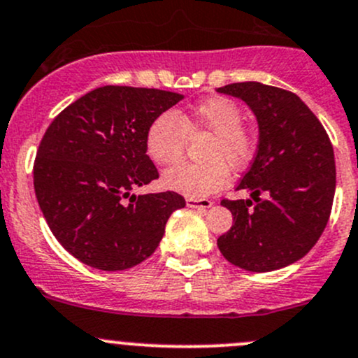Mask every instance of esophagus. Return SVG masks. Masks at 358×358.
Masks as SVG:
<instances>
[{"mask_svg": "<svg viewBox=\"0 0 358 358\" xmlns=\"http://www.w3.org/2000/svg\"><path fill=\"white\" fill-rule=\"evenodd\" d=\"M186 205L189 206V208H198V210H206L212 206V201L210 200H198V198H187L186 200Z\"/></svg>", "mask_w": 358, "mask_h": 358, "instance_id": "34e87169", "label": "esophagus"}]
</instances>
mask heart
I'll return each instance as SVG.
<instances>
[{
	"label": "heart",
	"instance_id": "1",
	"mask_svg": "<svg viewBox=\"0 0 358 358\" xmlns=\"http://www.w3.org/2000/svg\"><path fill=\"white\" fill-rule=\"evenodd\" d=\"M243 110L229 98H210L191 112H165L146 129V153L158 165L179 164L187 134H208L201 164H186L164 176L165 186L189 198H205L226 184L229 171H241L252 162L257 141L243 125Z\"/></svg>",
	"mask_w": 358,
	"mask_h": 358
}]
</instances>
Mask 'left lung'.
Segmentation results:
<instances>
[{"mask_svg": "<svg viewBox=\"0 0 358 358\" xmlns=\"http://www.w3.org/2000/svg\"><path fill=\"white\" fill-rule=\"evenodd\" d=\"M217 91L241 98L259 122L257 155L238 184V189L252 191V200L220 201L234 224L217 245L245 271L282 268L307 255L326 229L336 189L333 145L291 91L253 80Z\"/></svg>", "mask_w": 358, "mask_h": 358, "instance_id": "obj_1", "label": "left lung"}]
</instances>
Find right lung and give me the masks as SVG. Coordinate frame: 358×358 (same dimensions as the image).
Wrapping results in <instances>:
<instances>
[{
	"instance_id": "add662e5",
	"label": "right lung",
	"mask_w": 358,
	"mask_h": 358,
	"mask_svg": "<svg viewBox=\"0 0 358 358\" xmlns=\"http://www.w3.org/2000/svg\"><path fill=\"white\" fill-rule=\"evenodd\" d=\"M182 99L171 91L103 86L55 117L34 160V189L51 233L83 264L125 271L160 245L186 200L174 191L131 194L158 179L145 136Z\"/></svg>"
}]
</instances>
